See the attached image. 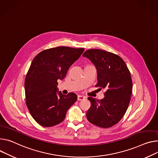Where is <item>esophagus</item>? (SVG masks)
<instances>
[{"label": "esophagus", "instance_id": "obj_1", "mask_svg": "<svg viewBox=\"0 0 158 158\" xmlns=\"http://www.w3.org/2000/svg\"><path fill=\"white\" fill-rule=\"evenodd\" d=\"M85 99V98L83 96H81V95H78L77 96V100H78V101H82V100H84Z\"/></svg>", "mask_w": 158, "mask_h": 158}]
</instances>
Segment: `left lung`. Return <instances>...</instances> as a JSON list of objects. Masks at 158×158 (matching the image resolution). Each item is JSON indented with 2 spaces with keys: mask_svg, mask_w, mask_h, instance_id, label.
I'll return each instance as SVG.
<instances>
[{
  "mask_svg": "<svg viewBox=\"0 0 158 158\" xmlns=\"http://www.w3.org/2000/svg\"><path fill=\"white\" fill-rule=\"evenodd\" d=\"M82 56L90 60L96 69V86L106 89L105 97L99 101L88 98L91 106L87 111V119L99 127H111L122 119L130 103L132 92L130 71L120 56L111 52L91 49Z\"/></svg>",
  "mask_w": 158,
  "mask_h": 158,
  "instance_id": "1",
  "label": "left lung"
}]
</instances>
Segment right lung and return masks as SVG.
<instances>
[{
  "label": "right lung",
  "instance_id": "right-lung-1",
  "mask_svg": "<svg viewBox=\"0 0 158 158\" xmlns=\"http://www.w3.org/2000/svg\"><path fill=\"white\" fill-rule=\"evenodd\" d=\"M84 51L58 47L41 52L33 60L24 82L26 103L40 125L49 127L61 123L68 109L77 101L75 93L64 95L59 91L57 81L65 77Z\"/></svg>",
  "mask_w": 158,
  "mask_h": 158
}]
</instances>
